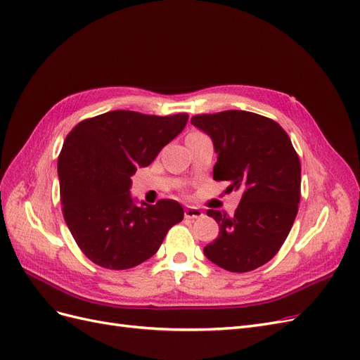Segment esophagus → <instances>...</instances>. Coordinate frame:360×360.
<instances>
[{"mask_svg":"<svg viewBox=\"0 0 360 360\" xmlns=\"http://www.w3.org/2000/svg\"><path fill=\"white\" fill-rule=\"evenodd\" d=\"M202 214V210H200L198 207H186V210H184V217L186 219H197V217H201Z\"/></svg>","mask_w":360,"mask_h":360,"instance_id":"34e87169","label":"esophagus"}]
</instances>
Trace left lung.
Returning a JSON list of instances; mask_svg holds the SVG:
<instances>
[{
	"mask_svg": "<svg viewBox=\"0 0 360 360\" xmlns=\"http://www.w3.org/2000/svg\"><path fill=\"white\" fill-rule=\"evenodd\" d=\"M191 123L212 139L213 179L242 191L234 216L207 210L219 236L204 255L237 274L266 264L285 242L300 201V160L290 136L274 120L248 111L195 115Z\"/></svg>",
	"mask_w": 360,
	"mask_h": 360,
	"instance_id": "8db88e82",
	"label": "left lung"
}]
</instances>
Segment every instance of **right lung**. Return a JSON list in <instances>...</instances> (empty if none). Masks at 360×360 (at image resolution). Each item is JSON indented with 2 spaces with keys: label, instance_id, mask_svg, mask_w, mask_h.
Returning <instances> with one entry per match:
<instances>
[{
  "label": "right lung",
  "instance_id": "1",
  "mask_svg": "<svg viewBox=\"0 0 360 360\" xmlns=\"http://www.w3.org/2000/svg\"><path fill=\"white\" fill-rule=\"evenodd\" d=\"M188 118L110 111L76 124L64 141L58 158L64 221L97 266L123 270L144 263L183 221V207L174 200L138 204L130 177L156 159Z\"/></svg>",
  "mask_w": 360,
  "mask_h": 360
}]
</instances>
